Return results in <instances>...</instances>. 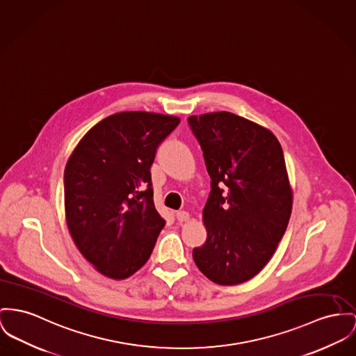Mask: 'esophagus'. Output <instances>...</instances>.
Returning a JSON list of instances; mask_svg holds the SVG:
<instances>
[{
    "label": "esophagus",
    "instance_id": "esophagus-1",
    "mask_svg": "<svg viewBox=\"0 0 356 356\" xmlns=\"http://www.w3.org/2000/svg\"><path fill=\"white\" fill-rule=\"evenodd\" d=\"M175 217H177V220H178L179 222L188 221L190 218L189 213H188V212H185V211H179V212H177V213H175Z\"/></svg>",
    "mask_w": 356,
    "mask_h": 356
}]
</instances>
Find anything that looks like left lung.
<instances>
[{"label":"left lung","mask_w":356,"mask_h":356,"mask_svg":"<svg viewBox=\"0 0 356 356\" xmlns=\"http://www.w3.org/2000/svg\"><path fill=\"white\" fill-rule=\"evenodd\" d=\"M188 122L212 179L202 212L208 237L193 259L214 284L245 282L271 259L289 224L293 195L282 147L268 129L229 112Z\"/></svg>","instance_id":"obj_1"}]
</instances>
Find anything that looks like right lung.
Wrapping results in <instances>:
<instances>
[{
    "mask_svg": "<svg viewBox=\"0 0 356 356\" xmlns=\"http://www.w3.org/2000/svg\"><path fill=\"white\" fill-rule=\"evenodd\" d=\"M174 116L121 112L78 143L65 168V209L72 240L95 268L125 280L148 261L165 220L154 205L149 168L178 127Z\"/></svg>",
    "mask_w": 356,
    "mask_h": 356,
    "instance_id": "1",
    "label": "right lung"
}]
</instances>
